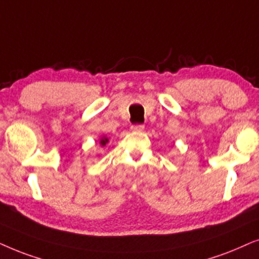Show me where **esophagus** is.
Here are the masks:
<instances>
[{"label": "esophagus", "mask_w": 259, "mask_h": 259, "mask_svg": "<svg viewBox=\"0 0 259 259\" xmlns=\"http://www.w3.org/2000/svg\"><path fill=\"white\" fill-rule=\"evenodd\" d=\"M132 130H133V132H135V133H141V132H143V130H144V125H143V124H133Z\"/></svg>", "instance_id": "obj_1"}]
</instances>
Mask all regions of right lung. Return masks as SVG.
Returning a JSON list of instances; mask_svg holds the SVG:
<instances>
[{"mask_svg":"<svg viewBox=\"0 0 259 259\" xmlns=\"http://www.w3.org/2000/svg\"><path fill=\"white\" fill-rule=\"evenodd\" d=\"M106 142H108V139H103V140H101V144H102V146H105Z\"/></svg>","mask_w":259,"mask_h":259,"instance_id":"add662e5","label":"right lung"}]
</instances>
